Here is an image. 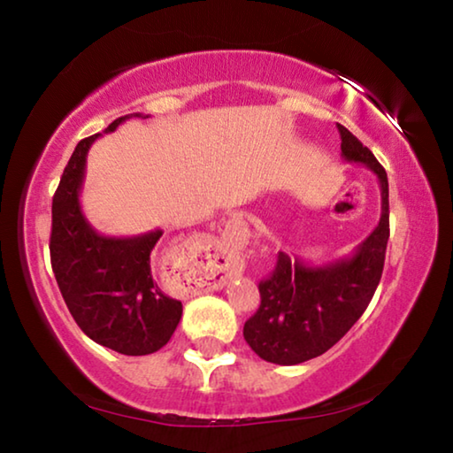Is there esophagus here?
Wrapping results in <instances>:
<instances>
[{"label": "esophagus", "mask_w": 453, "mask_h": 453, "mask_svg": "<svg viewBox=\"0 0 453 453\" xmlns=\"http://www.w3.org/2000/svg\"><path fill=\"white\" fill-rule=\"evenodd\" d=\"M235 235H240V224H237L235 219H232L226 226V237H235Z\"/></svg>", "instance_id": "34e87169"}]
</instances>
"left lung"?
Masks as SVG:
<instances>
[{
    "mask_svg": "<svg viewBox=\"0 0 453 453\" xmlns=\"http://www.w3.org/2000/svg\"><path fill=\"white\" fill-rule=\"evenodd\" d=\"M342 157L375 173L381 191L378 226L354 254L313 265L280 251L270 278L259 281L262 303L243 326L250 348L265 362L296 365L335 346L362 318L381 280L389 237L386 170L357 137L337 124Z\"/></svg>",
    "mask_w": 453,
    "mask_h": 453,
    "instance_id": "1",
    "label": "left lung"
}]
</instances>
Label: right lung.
I'll use <instances>...</instances> for the list:
<instances>
[{
	"instance_id": "right-lung-1",
	"label": "right lung",
	"mask_w": 453,
	"mask_h": 453,
	"mask_svg": "<svg viewBox=\"0 0 453 453\" xmlns=\"http://www.w3.org/2000/svg\"><path fill=\"white\" fill-rule=\"evenodd\" d=\"M129 113L107 126L116 132ZM102 134L81 140L67 162L51 203L50 254L67 310L89 340L124 356L164 348L181 319V302L165 296L151 273V251L162 229L132 237L102 235L81 211L88 151Z\"/></svg>"
}]
</instances>
